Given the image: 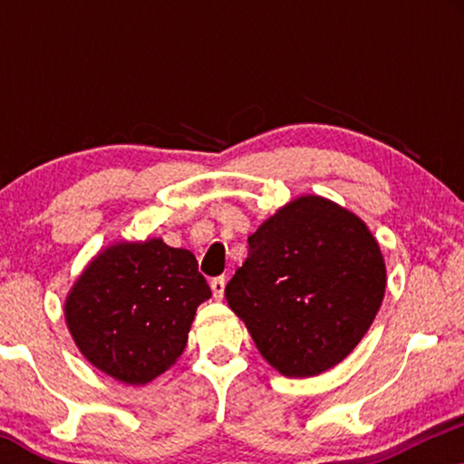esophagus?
Listing matches in <instances>:
<instances>
[{"label":"esophagus","mask_w":464,"mask_h":464,"mask_svg":"<svg viewBox=\"0 0 464 464\" xmlns=\"http://www.w3.org/2000/svg\"><path fill=\"white\" fill-rule=\"evenodd\" d=\"M211 289H213L215 300H221V297H224V289H226V278L224 276H215L211 281Z\"/></svg>","instance_id":"1"}]
</instances>
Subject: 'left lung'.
Instances as JSON below:
<instances>
[{
    "label": "left lung",
    "instance_id": "left-lung-1",
    "mask_svg": "<svg viewBox=\"0 0 464 464\" xmlns=\"http://www.w3.org/2000/svg\"><path fill=\"white\" fill-rule=\"evenodd\" d=\"M384 287L382 253L363 221L321 196H302L251 234L226 300L262 357L304 378L359 344Z\"/></svg>",
    "mask_w": 464,
    "mask_h": 464
}]
</instances>
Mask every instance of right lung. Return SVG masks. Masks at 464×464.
Segmentation results:
<instances>
[{
    "label": "right lung",
    "mask_w": 464,
    "mask_h": 464,
    "mask_svg": "<svg viewBox=\"0 0 464 464\" xmlns=\"http://www.w3.org/2000/svg\"><path fill=\"white\" fill-rule=\"evenodd\" d=\"M211 297L188 249L160 238L120 243L101 253L65 304L82 354L126 384H145L175 363L196 308Z\"/></svg>",
    "instance_id": "obj_1"
}]
</instances>
